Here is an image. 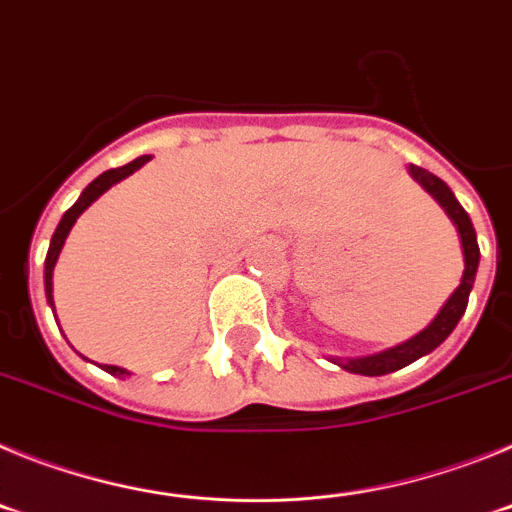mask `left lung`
Returning a JSON list of instances; mask_svg holds the SVG:
<instances>
[{
  "label": "left lung",
  "mask_w": 512,
  "mask_h": 512,
  "mask_svg": "<svg viewBox=\"0 0 512 512\" xmlns=\"http://www.w3.org/2000/svg\"><path fill=\"white\" fill-rule=\"evenodd\" d=\"M408 171L415 182H418L420 187H423L425 192L431 194L433 200L443 207V212L451 217V223H454L456 233H459L461 253H464V274H461L459 287L451 292L449 300L443 302V307L438 310L436 318L425 325L420 333H415L413 338L397 343V346L392 348H384V351H379V354L356 356V359H341V356L330 359L333 364H338L341 369H346V372L351 374L382 377V374H392L397 372V369H402V366L413 364V361H418L420 356L431 354L433 348H438L446 338L451 336V330L456 328V323H459L464 310H467L469 292H472L474 277H477L479 246H477V233H474V225L472 220H469L467 210L459 205V200L454 197L449 184L443 182V179H438L436 174L420 169V166L415 164H410Z\"/></svg>",
  "instance_id": "8db88e82"
}]
</instances>
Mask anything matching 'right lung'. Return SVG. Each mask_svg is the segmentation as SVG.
<instances>
[{
	"label": "right lung",
	"instance_id": "obj_1",
	"mask_svg": "<svg viewBox=\"0 0 512 512\" xmlns=\"http://www.w3.org/2000/svg\"><path fill=\"white\" fill-rule=\"evenodd\" d=\"M148 161H151V156H140V158H135V161H130V164L120 166V169L104 171V174H99L97 179H94V182L89 184V187L79 194V200H76L74 205L69 207V210L63 212L61 223H58L56 233H53V238H51V246H48V256H45V271H43V277H45V297H48V305H51L53 312H56V305H53V269H56V261H58V256H61L63 243H66V238H69L71 228H74V223H76V220H79V215L84 210H87V207L92 205V202H97L99 197H102V194L112 187V184L122 182L125 176H130V174H133V171H138L140 166L148 164ZM102 369H104V372L115 374V377H130L128 369H122V366L104 364Z\"/></svg>",
	"mask_w": 512,
	"mask_h": 512
}]
</instances>
